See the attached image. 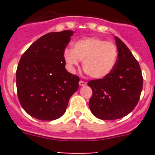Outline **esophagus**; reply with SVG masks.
Returning <instances> with one entry per match:
<instances>
[{"label": "esophagus", "instance_id": "1", "mask_svg": "<svg viewBox=\"0 0 155 155\" xmlns=\"http://www.w3.org/2000/svg\"><path fill=\"white\" fill-rule=\"evenodd\" d=\"M86 84H87V83L83 81H79V85L80 86H85Z\"/></svg>", "mask_w": 155, "mask_h": 155}]
</instances>
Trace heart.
<instances>
[{
	"mask_svg": "<svg viewBox=\"0 0 155 155\" xmlns=\"http://www.w3.org/2000/svg\"><path fill=\"white\" fill-rule=\"evenodd\" d=\"M118 59V50L113 42L97 37H87L73 43V49H65L64 60L69 71L82 61V68L87 74L94 79L109 76L114 70Z\"/></svg>",
	"mask_w": 155,
	"mask_h": 155,
	"instance_id": "b5f03b06",
	"label": "heart"
}]
</instances>
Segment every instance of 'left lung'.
<instances>
[{"mask_svg":"<svg viewBox=\"0 0 155 155\" xmlns=\"http://www.w3.org/2000/svg\"><path fill=\"white\" fill-rule=\"evenodd\" d=\"M118 59L109 76L88 81L93 94L89 108L98 119L113 120L124 117L136 107L143 88L139 63L130 50L115 36Z\"/></svg>","mask_w":155,"mask_h":155,"instance_id":"left-lung-1","label":"left lung"}]
</instances>
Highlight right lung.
Instances as JSON below:
<instances>
[{"instance_id":"add662e5","label":"right lung","mask_w":155,"mask_h":155,"mask_svg":"<svg viewBox=\"0 0 155 155\" xmlns=\"http://www.w3.org/2000/svg\"><path fill=\"white\" fill-rule=\"evenodd\" d=\"M74 31L64 30L42 35L21 56L16 71L19 102L35 119L57 120L64 114L80 81L65 69L64 51Z\"/></svg>"}]
</instances>
